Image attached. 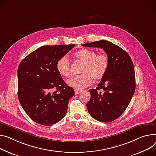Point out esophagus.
Returning <instances> with one entry per match:
<instances>
[{"instance_id":"obj_1","label":"esophagus","mask_w":156,"mask_h":156,"mask_svg":"<svg viewBox=\"0 0 156 156\" xmlns=\"http://www.w3.org/2000/svg\"><path fill=\"white\" fill-rule=\"evenodd\" d=\"M81 91H82V90H80V89H76V88L75 89V94H76V95L79 94V93H80Z\"/></svg>"}]
</instances>
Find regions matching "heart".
<instances>
[{"instance_id":"obj_1","label":"heart","mask_w":156,"mask_h":156,"mask_svg":"<svg viewBox=\"0 0 156 156\" xmlns=\"http://www.w3.org/2000/svg\"><path fill=\"white\" fill-rule=\"evenodd\" d=\"M75 56L83 63L82 73L75 75L67 81L68 85L76 88H83L88 87L92 83L93 78L99 80L103 77L108 67V58L103 54H97L93 50L83 48L77 51ZM56 69L59 73L64 77H69L71 75L70 62L67 56H63L56 63Z\"/></svg>"}]
</instances>
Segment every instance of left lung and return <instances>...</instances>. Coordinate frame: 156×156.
I'll return each instance as SVG.
<instances>
[{"instance_id":"8db88e82","label":"left lung","mask_w":156,"mask_h":156,"mask_svg":"<svg viewBox=\"0 0 156 156\" xmlns=\"http://www.w3.org/2000/svg\"><path fill=\"white\" fill-rule=\"evenodd\" d=\"M82 45L101 48L107 55V71L97 87L89 90L91 98L87 107L93 119L103 122H112L126 110L136 90L133 62L126 51L108 41Z\"/></svg>"}]
</instances>
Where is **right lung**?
Listing matches in <instances>:
<instances>
[{
  "mask_svg": "<svg viewBox=\"0 0 156 156\" xmlns=\"http://www.w3.org/2000/svg\"><path fill=\"white\" fill-rule=\"evenodd\" d=\"M75 44L43 46L28 55L17 69L18 98L27 115L43 126H52L66 113L74 89L68 86L56 69L59 58ZM54 88L56 90L53 92Z\"/></svg>",
  "mask_w": 156,
  "mask_h": 156,
  "instance_id": "add662e5",
  "label": "right lung"
}]
</instances>
